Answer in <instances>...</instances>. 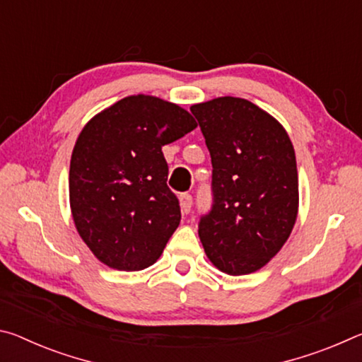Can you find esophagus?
Wrapping results in <instances>:
<instances>
[{"mask_svg":"<svg viewBox=\"0 0 362 362\" xmlns=\"http://www.w3.org/2000/svg\"><path fill=\"white\" fill-rule=\"evenodd\" d=\"M192 206H193V196L189 193H182L180 194V207H182V212L183 214H188L192 211Z\"/></svg>","mask_w":362,"mask_h":362,"instance_id":"obj_1","label":"esophagus"}]
</instances>
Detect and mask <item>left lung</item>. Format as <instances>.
Segmentation results:
<instances>
[{
  "label": "left lung",
  "instance_id": "1",
  "mask_svg": "<svg viewBox=\"0 0 362 362\" xmlns=\"http://www.w3.org/2000/svg\"><path fill=\"white\" fill-rule=\"evenodd\" d=\"M212 161V204L199 217L206 255L220 272L249 274L278 254L297 218L296 153L279 122L252 102L196 103Z\"/></svg>",
  "mask_w": 362,
  "mask_h": 362
}]
</instances>
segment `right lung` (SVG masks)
<instances>
[{"instance_id":"obj_1","label":"right lung","mask_w":362,"mask_h":362,"mask_svg":"<svg viewBox=\"0 0 362 362\" xmlns=\"http://www.w3.org/2000/svg\"><path fill=\"white\" fill-rule=\"evenodd\" d=\"M194 127L187 110L151 95L126 97L84 126L71 153L70 206L105 265L139 272L163 254L180 223L163 145Z\"/></svg>"}]
</instances>
